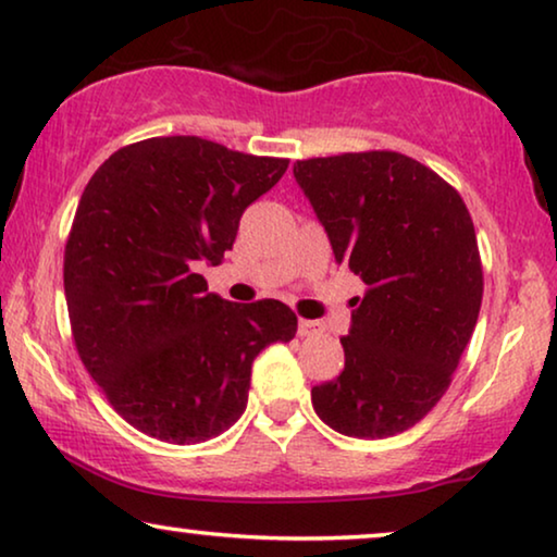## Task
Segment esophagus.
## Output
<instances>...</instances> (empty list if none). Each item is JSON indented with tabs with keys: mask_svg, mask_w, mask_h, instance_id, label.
<instances>
[{
	"mask_svg": "<svg viewBox=\"0 0 557 557\" xmlns=\"http://www.w3.org/2000/svg\"><path fill=\"white\" fill-rule=\"evenodd\" d=\"M320 333H323V325H320L318 320H305V318L297 320V335H300V338H312V335H320Z\"/></svg>",
	"mask_w": 557,
	"mask_h": 557,
	"instance_id": "1",
	"label": "esophagus"
}]
</instances>
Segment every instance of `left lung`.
<instances>
[{"instance_id":"1","label":"left lung","mask_w":557,"mask_h":557,"mask_svg":"<svg viewBox=\"0 0 557 557\" xmlns=\"http://www.w3.org/2000/svg\"><path fill=\"white\" fill-rule=\"evenodd\" d=\"M293 174L335 262L366 285L343 373L312 388V409L346 436L406 432L449 388L480 315L472 216L444 178L394 151L297 161Z\"/></svg>"}]
</instances>
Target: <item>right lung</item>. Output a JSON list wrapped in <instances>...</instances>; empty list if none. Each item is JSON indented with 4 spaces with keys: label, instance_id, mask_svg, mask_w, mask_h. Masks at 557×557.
Wrapping results in <instances>:
<instances>
[{
    "label": "right lung",
    "instance_id": "obj_1",
    "mask_svg": "<svg viewBox=\"0 0 557 557\" xmlns=\"http://www.w3.org/2000/svg\"><path fill=\"white\" fill-rule=\"evenodd\" d=\"M285 171V159L169 136L121 148L85 186L65 245L70 325L92 381L138 432L169 444L226 432L247 409L255 358L295 338L287 305L230 302L199 275Z\"/></svg>",
    "mask_w": 557,
    "mask_h": 557
}]
</instances>
